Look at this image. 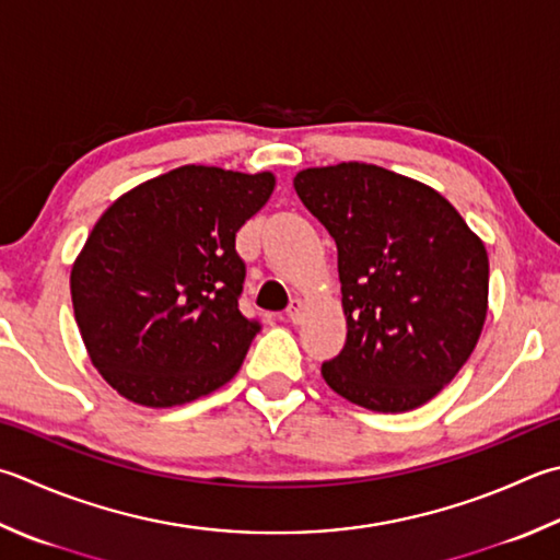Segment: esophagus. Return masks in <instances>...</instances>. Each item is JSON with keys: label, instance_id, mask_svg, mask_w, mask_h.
Listing matches in <instances>:
<instances>
[{"label": "esophagus", "instance_id": "1", "mask_svg": "<svg viewBox=\"0 0 560 560\" xmlns=\"http://www.w3.org/2000/svg\"><path fill=\"white\" fill-rule=\"evenodd\" d=\"M304 316V302L302 300H292L290 307H288V319L290 322H300Z\"/></svg>", "mask_w": 560, "mask_h": 560}]
</instances>
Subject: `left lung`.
Returning a JSON list of instances; mask_svg holds the SVG:
<instances>
[{
    "mask_svg": "<svg viewBox=\"0 0 560 560\" xmlns=\"http://www.w3.org/2000/svg\"><path fill=\"white\" fill-rule=\"evenodd\" d=\"M294 189L339 248L348 334L322 365L326 385L373 411L429 402L480 339L482 241L436 189L377 165L307 167Z\"/></svg>",
    "mask_w": 560,
    "mask_h": 560,
    "instance_id": "obj_1",
    "label": "left lung"
}]
</instances>
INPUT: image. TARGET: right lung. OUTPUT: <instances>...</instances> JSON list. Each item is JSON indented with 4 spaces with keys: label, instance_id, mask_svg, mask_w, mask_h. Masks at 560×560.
<instances>
[{
    "label": "right lung",
    "instance_id": "1",
    "mask_svg": "<svg viewBox=\"0 0 560 560\" xmlns=\"http://www.w3.org/2000/svg\"><path fill=\"white\" fill-rule=\"evenodd\" d=\"M272 173L183 165L121 195L70 272L92 365L143 407H175L238 373L256 319L238 310L236 231L268 202Z\"/></svg>",
    "mask_w": 560,
    "mask_h": 560
}]
</instances>
